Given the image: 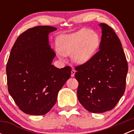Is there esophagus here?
<instances>
[{"label":"esophagus","mask_w":134,"mask_h":134,"mask_svg":"<svg viewBox=\"0 0 134 134\" xmlns=\"http://www.w3.org/2000/svg\"><path fill=\"white\" fill-rule=\"evenodd\" d=\"M75 72H76V71H75V69H72V71H71V77H74V76H75Z\"/></svg>","instance_id":"esophagus-1"}]
</instances>
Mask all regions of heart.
<instances>
[{
    "label": "heart",
    "instance_id": "obj_1",
    "mask_svg": "<svg viewBox=\"0 0 134 134\" xmlns=\"http://www.w3.org/2000/svg\"><path fill=\"white\" fill-rule=\"evenodd\" d=\"M100 44V38L97 34L88 28H82L69 34L58 38L59 58L63 55L71 56L78 65H83L91 60Z\"/></svg>",
    "mask_w": 134,
    "mask_h": 134
}]
</instances>
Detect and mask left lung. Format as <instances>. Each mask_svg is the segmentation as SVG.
<instances>
[{
  "mask_svg": "<svg viewBox=\"0 0 134 134\" xmlns=\"http://www.w3.org/2000/svg\"><path fill=\"white\" fill-rule=\"evenodd\" d=\"M99 51L76 67L77 96L87 111L104 113L116 106L125 91L128 63L121 41L108 25L100 23Z\"/></svg>",
  "mask_w": 134,
  "mask_h": 134,
  "instance_id": "obj_1",
  "label": "left lung"
}]
</instances>
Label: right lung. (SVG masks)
Returning <instances> with one entry per match:
<instances>
[{
	"instance_id": "add662e5",
	"label": "right lung",
	"mask_w": 134,
	"mask_h": 134,
	"mask_svg": "<svg viewBox=\"0 0 134 134\" xmlns=\"http://www.w3.org/2000/svg\"><path fill=\"white\" fill-rule=\"evenodd\" d=\"M57 28L38 26L27 30L15 42L6 65L9 94L19 109L32 115L48 113L70 78L71 68L52 64L56 53L48 34Z\"/></svg>"
}]
</instances>
